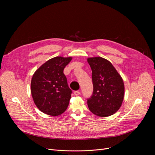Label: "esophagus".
<instances>
[{
	"label": "esophagus",
	"mask_w": 155,
	"mask_h": 155,
	"mask_svg": "<svg viewBox=\"0 0 155 155\" xmlns=\"http://www.w3.org/2000/svg\"><path fill=\"white\" fill-rule=\"evenodd\" d=\"M80 94V92L78 91H76L74 92V95H76V96H78V95H79Z\"/></svg>",
	"instance_id": "obj_1"
}]
</instances>
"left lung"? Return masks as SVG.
<instances>
[{"instance_id":"1","label":"left lung","mask_w":155,"mask_h":155,"mask_svg":"<svg viewBox=\"0 0 155 155\" xmlns=\"http://www.w3.org/2000/svg\"><path fill=\"white\" fill-rule=\"evenodd\" d=\"M92 69L93 93L87 99L90 110L100 117H107L120 107L124 95V85L116 68L102 57L87 59Z\"/></svg>"}]
</instances>
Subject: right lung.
Segmentation results:
<instances>
[{
	"label": "right lung",
	"mask_w": 155,
	"mask_h": 155,
	"mask_svg": "<svg viewBox=\"0 0 155 155\" xmlns=\"http://www.w3.org/2000/svg\"><path fill=\"white\" fill-rule=\"evenodd\" d=\"M71 59V57H54L42 64L32 76V99L36 107L48 115L59 116L68 106L72 91L63 70Z\"/></svg>",
	"instance_id": "1"
}]
</instances>
